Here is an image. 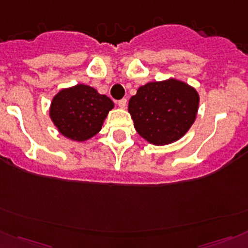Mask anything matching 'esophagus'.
I'll use <instances>...</instances> for the list:
<instances>
[{"mask_svg": "<svg viewBox=\"0 0 248 248\" xmlns=\"http://www.w3.org/2000/svg\"><path fill=\"white\" fill-rule=\"evenodd\" d=\"M117 104H119L120 108H122V109H124V108H126V105H127V99L126 98H122V99H120L119 102H117Z\"/></svg>", "mask_w": 248, "mask_h": 248, "instance_id": "obj_1", "label": "esophagus"}]
</instances>
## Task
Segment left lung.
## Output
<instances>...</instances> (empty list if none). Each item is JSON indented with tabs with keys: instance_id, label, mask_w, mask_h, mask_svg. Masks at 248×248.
Segmentation results:
<instances>
[{
	"instance_id": "1",
	"label": "left lung",
	"mask_w": 248,
	"mask_h": 248,
	"mask_svg": "<svg viewBox=\"0 0 248 248\" xmlns=\"http://www.w3.org/2000/svg\"><path fill=\"white\" fill-rule=\"evenodd\" d=\"M198 108V92L174 78L141 86L128 103L137 132L155 145L182 138L195 121Z\"/></svg>"
}]
</instances>
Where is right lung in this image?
I'll return each mask as SVG.
<instances>
[{
  "label": "right lung",
  "instance_id": "add662e5",
  "mask_svg": "<svg viewBox=\"0 0 248 248\" xmlns=\"http://www.w3.org/2000/svg\"><path fill=\"white\" fill-rule=\"evenodd\" d=\"M114 103L86 85L60 91L53 98L50 119L66 138L83 141L92 138L102 128Z\"/></svg>",
  "mask_w": 248,
  "mask_h": 248
}]
</instances>
